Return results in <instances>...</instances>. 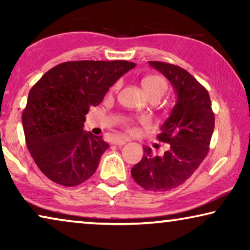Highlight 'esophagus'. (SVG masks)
Segmentation results:
<instances>
[{
    "label": "esophagus",
    "mask_w": 250,
    "mask_h": 250,
    "mask_svg": "<svg viewBox=\"0 0 250 250\" xmlns=\"http://www.w3.org/2000/svg\"><path fill=\"white\" fill-rule=\"evenodd\" d=\"M126 142H127V141H126L125 139H115L114 141H112V143H114V145H116V146H124Z\"/></svg>",
    "instance_id": "34e87169"
}]
</instances>
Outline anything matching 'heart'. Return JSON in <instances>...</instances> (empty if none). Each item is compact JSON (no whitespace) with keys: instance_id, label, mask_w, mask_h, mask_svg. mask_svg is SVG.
I'll use <instances>...</instances> for the list:
<instances>
[{"instance_id":"heart-1","label":"heart","mask_w":250,"mask_h":250,"mask_svg":"<svg viewBox=\"0 0 250 250\" xmlns=\"http://www.w3.org/2000/svg\"><path fill=\"white\" fill-rule=\"evenodd\" d=\"M118 86V84H116ZM142 90L146 97H163L167 90V83L163 77L157 75H149L141 81Z\"/></svg>"}]
</instances>
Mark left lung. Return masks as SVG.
<instances>
[{
    "instance_id": "1",
    "label": "left lung",
    "mask_w": 250,
    "mask_h": 250,
    "mask_svg": "<svg viewBox=\"0 0 250 250\" xmlns=\"http://www.w3.org/2000/svg\"><path fill=\"white\" fill-rule=\"evenodd\" d=\"M172 84L176 104L157 135L168 143L162 156L143 148L142 159L131 174L140 187L149 191H168L192 175L209 150L215 117L209 94L192 75L175 64L149 61Z\"/></svg>"
}]
</instances>
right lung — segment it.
I'll list each match as a JSON object with an SVG mask.
<instances>
[{
	"label": "right lung",
	"instance_id": "obj_1",
	"mask_svg": "<svg viewBox=\"0 0 250 250\" xmlns=\"http://www.w3.org/2000/svg\"><path fill=\"white\" fill-rule=\"evenodd\" d=\"M134 67L124 60L68 61L32 87L22 112L23 133L34 162L51 181L75 187L93 175L109 145L84 131L85 115Z\"/></svg>",
	"mask_w": 250,
	"mask_h": 250
}]
</instances>
